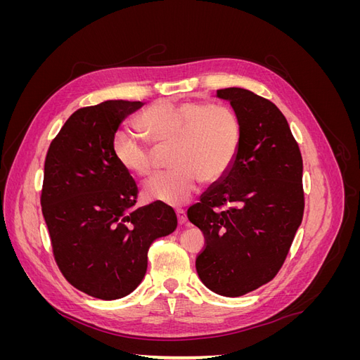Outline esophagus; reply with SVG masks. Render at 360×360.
<instances>
[{
	"mask_svg": "<svg viewBox=\"0 0 360 360\" xmlns=\"http://www.w3.org/2000/svg\"><path fill=\"white\" fill-rule=\"evenodd\" d=\"M176 214H177V221H179L180 225L188 221V216H186V212H184V210H181V209L176 210Z\"/></svg>",
	"mask_w": 360,
	"mask_h": 360,
	"instance_id": "34e87169",
	"label": "esophagus"
}]
</instances>
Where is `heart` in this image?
Returning <instances> with one entry per match:
<instances>
[{"label": "heart", "instance_id": "1", "mask_svg": "<svg viewBox=\"0 0 360 360\" xmlns=\"http://www.w3.org/2000/svg\"><path fill=\"white\" fill-rule=\"evenodd\" d=\"M138 127L155 146L172 143L169 171L158 172L143 184L144 198L168 205L189 201L202 179L222 177L236 159L242 126L233 110L216 103L177 105L160 101L138 118ZM114 156L126 171L147 176L153 150L132 129L114 136Z\"/></svg>", "mask_w": 360, "mask_h": 360}]
</instances>
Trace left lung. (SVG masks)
Returning a JSON list of instances; mask_svg holds the SVG:
<instances>
[{"label": "left lung", "mask_w": 360, "mask_h": 360, "mask_svg": "<svg viewBox=\"0 0 360 360\" xmlns=\"http://www.w3.org/2000/svg\"><path fill=\"white\" fill-rule=\"evenodd\" d=\"M242 126L231 167L189 207L188 219L204 233L195 266L202 284L238 297L274 279L303 217V162L287 118L252 91H216ZM226 205L224 211L217 206Z\"/></svg>", "instance_id": "left-lung-1"}]
</instances>
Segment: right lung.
Returning a JSON list of instances; mask_svg holds the SVG:
<instances>
[{
  "mask_svg": "<svg viewBox=\"0 0 360 360\" xmlns=\"http://www.w3.org/2000/svg\"><path fill=\"white\" fill-rule=\"evenodd\" d=\"M143 102L106 101L75 111L46 160L41 212L53 257L70 284L102 300L122 299L144 279L155 238L177 228L169 205L134 209L138 188L114 156V136Z\"/></svg>",
  "mask_w": 360,
  "mask_h": 360,
  "instance_id": "right-lung-1",
  "label": "right lung"
}]
</instances>
